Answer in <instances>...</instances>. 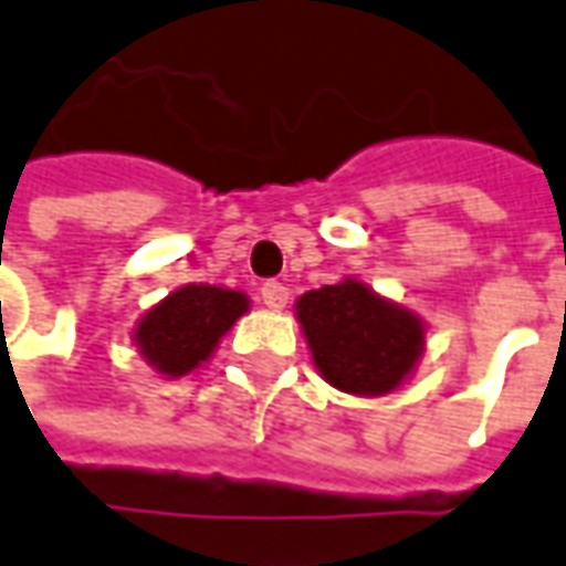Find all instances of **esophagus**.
Here are the masks:
<instances>
[{
  "mask_svg": "<svg viewBox=\"0 0 566 566\" xmlns=\"http://www.w3.org/2000/svg\"><path fill=\"white\" fill-rule=\"evenodd\" d=\"M261 302H264L271 311L286 308V302H290V290H286L283 283H276V280H268V283L261 286Z\"/></svg>",
  "mask_w": 566,
  "mask_h": 566,
  "instance_id": "1",
  "label": "esophagus"
}]
</instances>
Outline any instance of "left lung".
I'll use <instances>...</instances> for the list:
<instances>
[{
  "mask_svg": "<svg viewBox=\"0 0 566 566\" xmlns=\"http://www.w3.org/2000/svg\"><path fill=\"white\" fill-rule=\"evenodd\" d=\"M295 317L324 380L352 396L392 392L423 352L420 317L358 280L305 292Z\"/></svg>",
  "mask_w": 566,
  "mask_h": 566,
  "instance_id": "obj_1",
  "label": "left lung"
}]
</instances>
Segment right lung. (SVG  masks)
I'll return each instance as SVG.
<instances>
[{"instance_id": "add662e5", "label": "right lung", "mask_w": 566, "mask_h": 566, "mask_svg": "<svg viewBox=\"0 0 566 566\" xmlns=\"http://www.w3.org/2000/svg\"><path fill=\"white\" fill-rule=\"evenodd\" d=\"M249 311V298L237 290L189 283L139 321L133 339L143 358L165 377H184L211 358L221 336Z\"/></svg>"}]
</instances>
